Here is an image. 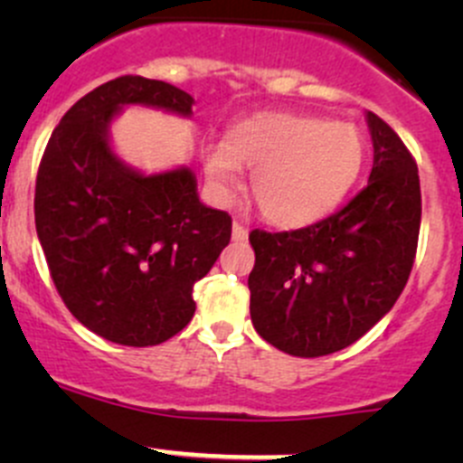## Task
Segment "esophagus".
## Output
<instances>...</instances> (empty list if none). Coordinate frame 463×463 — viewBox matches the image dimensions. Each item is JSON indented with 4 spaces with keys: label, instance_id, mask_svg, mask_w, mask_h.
Here are the masks:
<instances>
[{
    "label": "esophagus",
    "instance_id": "1",
    "mask_svg": "<svg viewBox=\"0 0 463 463\" xmlns=\"http://www.w3.org/2000/svg\"><path fill=\"white\" fill-rule=\"evenodd\" d=\"M246 237H249V231H246L244 226H241V223H232V240L235 241H244Z\"/></svg>",
    "mask_w": 463,
    "mask_h": 463
}]
</instances>
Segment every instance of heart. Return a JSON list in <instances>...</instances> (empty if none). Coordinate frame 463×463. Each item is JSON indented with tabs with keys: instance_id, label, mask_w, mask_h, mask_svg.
Returning a JSON list of instances; mask_svg holds the SVG:
<instances>
[{
	"instance_id": "heart-1",
	"label": "heart",
	"mask_w": 463,
	"mask_h": 463,
	"mask_svg": "<svg viewBox=\"0 0 463 463\" xmlns=\"http://www.w3.org/2000/svg\"><path fill=\"white\" fill-rule=\"evenodd\" d=\"M365 163V138L352 123L309 114H260L203 152V175L219 202L250 167L261 214L282 228L318 222L345 199Z\"/></svg>"
}]
</instances>
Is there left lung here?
Returning <instances> with one entry per match:
<instances>
[{
	"mask_svg": "<svg viewBox=\"0 0 463 463\" xmlns=\"http://www.w3.org/2000/svg\"><path fill=\"white\" fill-rule=\"evenodd\" d=\"M374 145L370 181L343 210L288 232L249 235L255 331L291 356L316 358L356 343L394 307L412 270L421 188L394 129L365 114Z\"/></svg>",
	"mask_w": 463,
	"mask_h": 463,
	"instance_id": "obj_1",
	"label": "left lung"
}]
</instances>
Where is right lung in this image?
Here are the masks:
<instances>
[{
  "mask_svg": "<svg viewBox=\"0 0 463 463\" xmlns=\"http://www.w3.org/2000/svg\"><path fill=\"white\" fill-rule=\"evenodd\" d=\"M193 116L194 98L163 80L123 76L76 102L42 156L35 228L55 288L93 334L149 347L193 320L194 282L231 241V214L199 202L190 167L145 175L111 147L125 107Z\"/></svg>",
  "mask_w": 463,
  "mask_h": 463,
  "instance_id": "1",
  "label": "right lung"
}]
</instances>
